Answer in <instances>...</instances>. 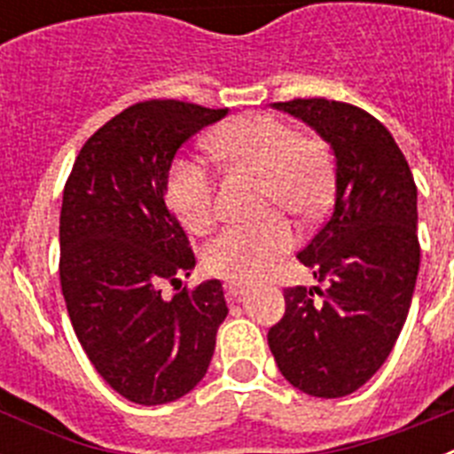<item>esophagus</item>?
Segmentation results:
<instances>
[{"instance_id":"obj_1","label":"esophagus","mask_w":454,"mask_h":454,"mask_svg":"<svg viewBox=\"0 0 454 454\" xmlns=\"http://www.w3.org/2000/svg\"><path fill=\"white\" fill-rule=\"evenodd\" d=\"M247 284L239 282V279H230V282L224 284V293H227V298L230 300H240L243 298V293H246Z\"/></svg>"}]
</instances>
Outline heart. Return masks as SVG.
I'll return each mask as SVG.
<instances>
[{"mask_svg": "<svg viewBox=\"0 0 454 454\" xmlns=\"http://www.w3.org/2000/svg\"><path fill=\"white\" fill-rule=\"evenodd\" d=\"M208 150L231 166L252 172L263 182L268 207L288 208L302 218H314L327 207L332 168L325 152L282 120L247 114L223 124L208 136ZM166 198L172 214L192 234H207L215 220L214 177L204 163L179 156L170 166ZM293 227L284 215L272 214L254 224L224 230L204 252V263L214 275L247 282L263 275L293 246Z\"/></svg>", "mask_w": 454, "mask_h": 454, "instance_id": "b5f03b06", "label": "heart"}]
</instances>
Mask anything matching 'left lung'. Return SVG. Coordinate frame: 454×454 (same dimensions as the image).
I'll return each mask as SVG.
<instances>
[{
  "instance_id": "8db88e82",
  "label": "left lung",
  "mask_w": 454,
  "mask_h": 454,
  "mask_svg": "<svg viewBox=\"0 0 454 454\" xmlns=\"http://www.w3.org/2000/svg\"><path fill=\"white\" fill-rule=\"evenodd\" d=\"M270 106L330 145L334 207L298 254L327 286L286 288L268 346L293 387L343 398L380 371L407 320L420 266L419 191L393 136L362 108L323 98Z\"/></svg>"
}]
</instances>
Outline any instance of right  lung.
Listing matches in <instances>:
<instances>
[{
	"mask_svg": "<svg viewBox=\"0 0 454 454\" xmlns=\"http://www.w3.org/2000/svg\"><path fill=\"white\" fill-rule=\"evenodd\" d=\"M230 114L150 99L108 120L79 152L63 191L61 288L95 371L136 404H168L202 382L230 309L220 279L161 295L195 268L166 184L179 147Z\"/></svg>",
	"mask_w": 454,
	"mask_h": 454,
	"instance_id": "1",
	"label": "right lung"
}]
</instances>
